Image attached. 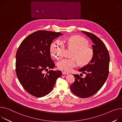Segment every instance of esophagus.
<instances>
[{"mask_svg":"<svg viewBox=\"0 0 122 122\" xmlns=\"http://www.w3.org/2000/svg\"><path fill=\"white\" fill-rule=\"evenodd\" d=\"M62 74L63 75H68L69 73L65 72V71H62Z\"/></svg>","mask_w":122,"mask_h":122,"instance_id":"1","label":"esophagus"}]
</instances>
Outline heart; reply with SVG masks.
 <instances>
[{
  "instance_id": "1",
  "label": "heart",
  "mask_w": 122,
  "mask_h": 122,
  "mask_svg": "<svg viewBox=\"0 0 122 122\" xmlns=\"http://www.w3.org/2000/svg\"><path fill=\"white\" fill-rule=\"evenodd\" d=\"M66 44L68 48L74 50L71 56L72 58L65 59L58 62L57 66L59 70L69 71L75 67L77 63L80 66H85L91 62L94 51L88 46L89 43L84 38L78 35L71 36L67 40ZM64 52L65 46L61 41L56 40L51 44V53L54 59H62Z\"/></svg>"
}]
</instances>
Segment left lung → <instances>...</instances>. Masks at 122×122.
Masks as SVG:
<instances>
[{
	"label": "left lung",
	"instance_id": "left-lung-1",
	"mask_svg": "<svg viewBox=\"0 0 122 122\" xmlns=\"http://www.w3.org/2000/svg\"><path fill=\"white\" fill-rule=\"evenodd\" d=\"M81 32L94 43L92 46L94 55L90 63L78 70L85 74L86 76L82 78L78 75H74L75 81L70 89L75 95L86 98L100 90L107 80L109 74L110 57L106 46L101 39L88 32Z\"/></svg>",
	"mask_w": 122,
	"mask_h": 122
}]
</instances>
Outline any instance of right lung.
I'll return each instance as SVG.
<instances>
[{
	"label": "right lung",
	"mask_w": 122,
	"mask_h": 122,
	"mask_svg": "<svg viewBox=\"0 0 122 122\" xmlns=\"http://www.w3.org/2000/svg\"><path fill=\"white\" fill-rule=\"evenodd\" d=\"M61 35L60 32L37 31L28 36L18 48L16 74L21 85L32 96L42 97L49 94L62 75L58 70L44 73L55 67L51 57V46L53 40Z\"/></svg>",
	"instance_id": "1"
}]
</instances>
